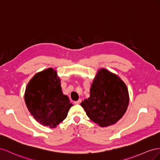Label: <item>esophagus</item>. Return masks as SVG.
Here are the masks:
<instances>
[{"label": "esophagus", "instance_id": "esophagus-1", "mask_svg": "<svg viewBox=\"0 0 160 160\" xmlns=\"http://www.w3.org/2000/svg\"><path fill=\"white\" fill-rule=\"evenodd\" d=\"M81 102H82V99H79L78 100V101H75L74 104H80Z\"/></svg>", "mask_w": 160, "mask_h": 160}]
</instances>
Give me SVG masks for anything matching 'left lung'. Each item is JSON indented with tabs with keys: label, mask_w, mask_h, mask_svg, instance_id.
Wrapping results in <instances>:
<instances>
[{
	"label": "left lung",
	"mask_w": 160,
	"mask_h": 160,
	"mask_svg": "<svg viewBox=\"0 0 160 160\" xmlns=\"http://www.w3.org/2000/svg\"><path fill=\"white\" fill-rule=\"evenodd\" d=\"M129 102L128 89L121 78L100 68L90 89V97L81 102L86 115L100 127L112 125L125 113Z\"/></svg>",
	"instance_id": "obj_1"
}]
</instances>
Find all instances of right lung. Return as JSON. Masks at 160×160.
<instances>
[{"mask_svg": "<svg viewBox=\"0 0 160 160\" xmlns=\"http://www.w3.org/2000/svg\"><path fill=\"white\" fill-rule=\"evenodd\" d=\"M24 97L31 115L50 128H56L64 120L73 106L63 94L57 71L52 68L35 74L27 85Z\"/></svg>", "mask_w": 160, "mask_h": 160, "instance_id": "1", "label": "right lung"}]
</instances>
